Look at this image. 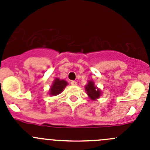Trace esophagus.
Wrapping results in <instances>:
<instances>
[{
	"label": "esophagus",
	"mask_w": 150,
	"mask_h": 150,
	"mask_svg": "<svg viewBox=\"0 0 150 150\" xmlns=\"http://www.w3.org/2000/svg\"><path fill=\"white\" fill-rule=\"evenodd\" d=\"M71 84L72 85V86H76V85H77V83H76V81L73 80V81L71 82Z\"/></svg>",
	"instance_id": "obj_1"
}]
</instances>
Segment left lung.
Masks as SVG:
<instances>
[{"instance_id":"1","label":"left lung","mask_w":150,"mask_h":150,"mask_svg":"<svg viewBox=\"0 0 150 150\" xmlns=\"http://www.w3.org/2000/svg\"><path fill=\"white\" fill-rule=\"evenodd\" d=\"M86 91L91 100H95V99L98 98L100 95V91L95 86L92 81H89L88 84L86 86Z\"/></svg>"}]
</instances>
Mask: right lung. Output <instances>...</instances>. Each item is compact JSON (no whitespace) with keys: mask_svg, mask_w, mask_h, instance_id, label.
<instances>
[{"mask_svg":"<svg viewBox=\"0 0 150 150\" xmlns=\"http://www.w3.org/2000/svg\"><path fill=\"white\" fill-rule=\"evenodd\" d=\"M67 85V83L64 79H59L58 78L55 79L53 84L50 88V94L51 95H57L60 94L63 89L65 88Z\"/></svg>","mask_w":150,"mask_h":150,"instance_id":"obj_1","label":"right lung"}]
</instances>
